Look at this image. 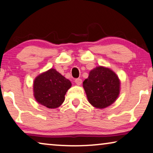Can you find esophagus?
<instances>
[{"label":"esophagus","instance_id":"1","mask_svg":"<svg viewBox=\"0 0 153 153\" xmlns=\"http://www.w3.org/2000/svg\"><path fill=\"white\" fill-rule=\"evenodd\" d=\"M75 82H76V84H77V85H80L82 82V80L80 78H77L75 79Z\"/></svg>","mask_w":153,"mask_h":153}]
</instances>
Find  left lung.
I'll return each instance as SVG.
<instances>
[{
  "label": "left lung",
  "mask_w": 153,
  "mask_h": 153,
  "mask_svg": "<svg viewBox=\"0 0 153 153\" xmlns=\"http://www.w3.org/2000/svg\"><path fill=\"white\" fill-rule=\"evenodd\" d=\"M120 82L108 68L98 67L91 70L83 82L88 102L93 106L104 108L112 104L120 94Z\"/></svg>",
  "instance_id": "8db88e82"
}]
</instances>
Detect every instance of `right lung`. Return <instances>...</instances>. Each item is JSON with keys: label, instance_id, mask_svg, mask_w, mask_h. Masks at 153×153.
I'll use <instances>...</instances> for the list:
<instances>
[{"label": "right lung", "instance_id": "right-lung-1", "mask_svg": "<svg viewBox=\"0 0 153 153\" xmlns=\"http://www.w3.org/2000/svg\"><path fill=\"white\" fill-rule=\"evenodd\" d=\"M71 86L69 79L51 69L36 77L33 82L34 97L42 105L56 108L65 101V95Z\"/></svg>", "mask_w": 153, "mask_h": 153}]
</instances>
